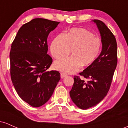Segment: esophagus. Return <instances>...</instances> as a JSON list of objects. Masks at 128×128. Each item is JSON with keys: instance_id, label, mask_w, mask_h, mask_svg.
Listing matches in <instances>:
<instances>
[{"instance_id": "1", "label": "esophagus", "mask_w": 128, "mask_h": 128, "mask_svg": "<svg viewBox=\"0 0 128 128\" xmlns=\"http://www.w3.org/2000/svg\"><path fill=\"white\" fill-rule=\"evenodd\" d=\"M67 76V75L66 74V73H61V78H64L66 77Z\"/></svg>"}]
</instances>
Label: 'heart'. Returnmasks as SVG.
<instances>
[{
  "label": "heart",
  "mask_w": 128,
  "mask_h": 128,
  "mask_svg": "<svg viewBox=\"0 0 128 128\" xmlns=\"http://www.w3.org/2000/svg\"><path fill=\"white\" fill-rule=\"evenodd\" d=\"M102 47L99 38L82 28L70 29L67 34H60L54 40L50 52L56 59L65 58L72 50V56L54 63V67L66 73H72L81 67H88L98 58Z\"/></svg>",
  "instance_id": "b5f03b06"
}]
</instances>
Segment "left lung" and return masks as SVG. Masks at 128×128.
<instances>
[{"label":"left lung","instance_id":"1","mask_svg":"<svg viewBox=\"0 0 128 128\" xmlns=\"http://www.w3.org/2000/svg\"><path fill=\"white\" fill-rule=\"evenodd\" d=\"M100 34L102 49L94 62L79 74L74 76L70 96L74 104L82 110L94 106L106 96L117 64V47L115 36L104 22L94 20Z\"/></svg>","mask_w":128,"mask_h":128}]
</instances>
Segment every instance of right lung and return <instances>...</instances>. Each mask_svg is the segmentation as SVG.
Listing matches in <instances>:
<instances>
[{"mask_svg": "<svg viewBox=\"0 0 128 128\" xmlns=\"http://www.w3.org/2000/svg\"><path fill=\"white\" fill-rule=\"evenodd\" d=\"M59 23L33 19L20 28L11 44V80L20 98L33 107L42 106L49 100L61 78L59 72H47L52 63L47 54V40Z\"/></svg>", "mask_w": 128, "mask_h": 128, "instance_id": "obj_1", "label": "right lung"}]
</instances>
